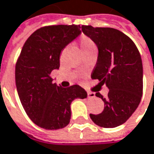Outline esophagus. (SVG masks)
Segmentation results:
<instances>
[{
    "mask_svg": "<svg viewBox=\"0 0 154 154\" xmlns=\"http://www.w3.org/2000/svg\"><path fill=\"white\" fill-rule=\"evenodd\" d=\"M87 97L88 98H95V93L94 92H87Z\"/></svg>",
    "mask_w": 154,
    "mask_h": 154,
    "instance_id": "34e87169",
    "label": "esophagus"
}]
</instances>
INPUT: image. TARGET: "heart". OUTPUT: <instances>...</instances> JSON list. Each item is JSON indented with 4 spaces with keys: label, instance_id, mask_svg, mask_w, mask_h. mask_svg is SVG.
Returning <instances> with one entry per match:
<instances>
[{
    "label": "heart",
    "instance_id": "1",
    "mask_svg": "<svg viewBox=\"0 0 154 154\" xmlns=\"http://www.w3.org/2000/svg\"><path fill=\"white\" fill-rule=\"evenodd\" d=\"M80 47L84 54L92 51H97V45L92 38L86 35H82L80 38Z\"/></svg>",
    "mask_w": 154,
    "mask_h": 154
}]
</instances>
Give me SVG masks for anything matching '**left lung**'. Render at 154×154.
<instances>
[{
  "label": "left lung",
  "instance_id": "8db88e82",
  "mask_svg": "<svg viewBox=\"0 0 154 154\" xmlns=\"http://www.w3.org/2000/svg\"><path fill=\"white\" fill-rule=\"evenodd\" d=\"M81 29L98 49L91 77L109 88L106 98L96 92L103 101L104 109L98 115L90 114V117L100 127H117L131 116L141 99L143 68L140 54L132 39L116 29L92 26H82Z\"/></svg>",
  "mask_w": 154,
  "mask_h": 154
}]
</instances>
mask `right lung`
<instances>
[{
    "label": "right lung",
    "instance_id": "obj_1",
    "mask_svg": "<svg viewBox=\"0 0 154 154\" xmlns=\"http://www.w3.org/2000/svg\"><path fill=\"white\" fill-rule=\"evenodd\" d=\"M81 32L80 25L41 27L27 38L15 66V82L27 116L45 129H60L70 122V104L86 98L80 86L62 87L52 82V70L60 67V55Z\"/></svg>",
    "mask_w": 154,
    "mask_h": 154
}]
</instances>
